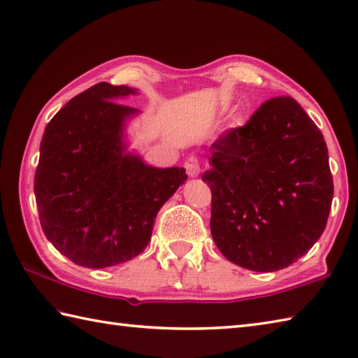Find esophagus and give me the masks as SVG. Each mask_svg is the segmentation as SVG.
Segmentation results:
<instances>
[{"label":"esophagus","instance_id":"1","mask_svg":"<svg viewBox=\"0 0 358 358\" xmlns=\"http://www.w3.org/2000/svg\"><path fill=\"white\" fill-rule=\"evenodd\" d=\"M185 170L188 173V176H198V174L201 173V165L198 162V157L196 156H189L187 160H185Z\"/></svg>","mask_w":358,"mask_h":358}]
</instances>
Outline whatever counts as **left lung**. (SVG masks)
<instances>
[{"label":"left lung","instance_id":"obj_1","mask_svg":"<svg viewBox=\"0 0 358 358\" xmlns=\"http://www.w3.org/2000/svg\"><path fill=\"white\" fill-rule=\"evenodd\" d=\"M210 229L233 264L289 267L323 235L334 182L322 131L292 97H273L210 147Z\"/></svg>","mask_w":358,"mask_h":358}]
</instances>
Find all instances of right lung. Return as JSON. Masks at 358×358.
I'll list each match as a JSON object with an SVG mask.
<instances>
[{
  "instance_id": "add662e5",
  "label": "right lung",
  "mask_w": 358,
  "mask_h": 358,
  "mask_svg": "<svg viewBox=\"0 0 358 358\" xmlns=\"http://www.w3.org/2000/svg\"><path fill=\"white\" fill-rule=\"evenodd\" d=\"M136 94L101 82L71 99L48 123L35 171L40 224L77 266L105 268L145 250L157 211L187 180L184 169H155L125 152L123 122Z\"/></svg>"
}]
</instances>
